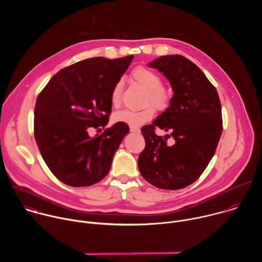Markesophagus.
<instances>
[{
    "instance_id": "34e87169",
    "label": "esophagus",
    "mask_w": 262,
    "mask_h": 262,
    "mask_svg": "<svg viewBox=\"0 0 262 262\" xmlns=\"http://www.w3.org/2000/svg\"><path fill=\"white\" fill-rule=\"evenodd\" d=\"M129 130L132 133H137V134L140 133V128L138 126H129Z\"/></svg>"
}]
</instances>
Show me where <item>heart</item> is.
I'll return each mask as SVG.
<instances>
[{
  "mask_svg": "<svg viewBox=\"0 0 262 262\" xmlns=\"http://www.w3.org/2000/svg\"><path fill=\"white\" fill-rule=\"evenodd\" d=\"M133 78L147 90L146 103L151 102L157 108L164 110L170 102V92L162 86V78L156 71L139 66L133 71ZM122 91V83L119 81L115 84L111 93V100L115 106L120 103ZM148 104L141 110H121L114 114L113 118L116 122L126 123L130 126H139L150 120L155 115V107Z\"/></svg>",
  "mask_w": 262,
  "mask_h": 262,
  "instance_id": "b5f03b06",
  "label": "heart"
}]
</instances>
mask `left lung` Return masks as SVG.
Segmentation results:
<instances>
[{
	"mask_svg": "<svg viewBox=\"0 0 262 262\" xmlns=\"http://www.w3.org/2000/svg\"><path fill=\"white\" fill-rule=\"evenodd\" d=\"M148 66L164 74L174 93L166 111L141 129L146 146L139 170L157 188L180 190L200 177L215 152L223 130L219 94L202 70L183 56H162ZM156 127L168 134L156 135Z\"/></svg>",
	"mask_w": 262,
	"mask_h": 262,
	"instance_id": "left-lung-1",
	"label": "left lung"
}]
</instances>
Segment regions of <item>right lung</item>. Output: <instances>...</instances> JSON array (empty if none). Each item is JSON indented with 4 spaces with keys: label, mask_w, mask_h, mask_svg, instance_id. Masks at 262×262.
Masks as SVG:
<instances>
[{
    "label": "right lung",
    "mask_w": 262,
    "mask_h": 262,
    "mask_svg": "<svg viewBox=\"0 0 262 262\" xmlns=\"http://www.w3.org/2000/svg\"><path fill=\"white\" fill-rule=\"evenodd\" d=\"M134 56L90 58L59 70L37 97L34 136L52 173L70 186H89L108 173L114 155L127 135L117 122L94 138L88 129L107 124L111 93Z\"/></svg>",
    "instance_id": "right-lung-1"
}]
</instances>
